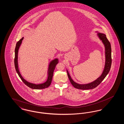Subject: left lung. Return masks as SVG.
<instances>
[{"label":"left lung","instance_id":"1","mask_svg":"<svg viewBox=\"0 0 124 124\" xmlns=\"http://www.w3.org/2000/svg\"><path fill=\"white\" fill-rule=\"evenodd\" d=\"M95 32L97 33V36L103 43L105 46V63L103 71L100 76L98 78H97L96 80H95L94 81L87 84H80L73 81V80L71 78L68 71L67 70H66L67 72V75L70 81V82L71 85L74 86V87L80 90H88L94 88L99 85H100V83H101V82L104 80V79L106 78L110 70L112 65V50L110 43L107 39L106 35L105 34L100 33L98 31H96Z\"/></svg>","mask_w":124,"mask_h":124}]
</instances>
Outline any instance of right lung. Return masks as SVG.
<instances>
[{
	"instance_id": "add662e5",
	"label": "right lung",
	"mask_w": 124,
	"mask_h": 124,
	"mask_svg": "<svg viewBox=\"0 0 124 124\" xmlns=\"http://www.w3.org/2000/svg\"><path fill=\"white\" fill-rule=\"evenodd\" d=\"M24 39V37H22L21 39H20L17 43L16 47L15 49V59H14V65L16 69V71H17L19 77L22 80V81L30 88L33 89H42L46 88L48 87L52 82V78L53 77V71L55 68L56 65L59 63V60L58 58H56L55 59L52 60L50 62L48 65V68L47 70V78L46 82L41 84H35L32 83L26 80H25L23 77H22L21 74L18 68V52L19 47L20 46L22 40Z\"/></svg>"
}]
</instances>
